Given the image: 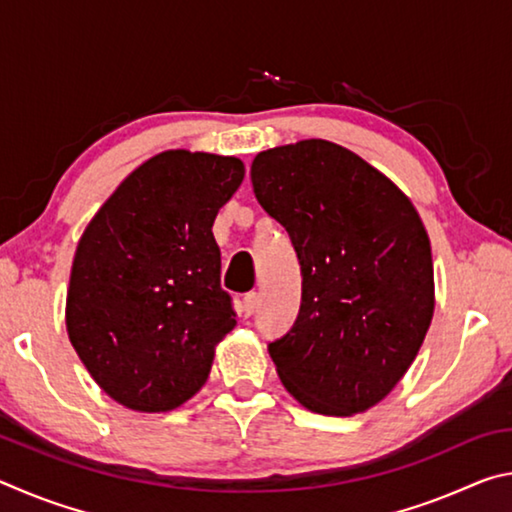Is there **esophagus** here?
<instances>
[{"mask_svg":"<svg viewBox=\"0 0 512 512\" xmlns=\"http://www.w3.org/2000/svg\"><path fill=\"white\" fill-rule=\"evenodd\" d=\"M257 305H259V296L255 291H250L244 296V302H241V311H244V316H253L257 311Z\"/></svg>","mask_w":512,"mask_h":512,"instance_id":"esophagus-1","label":"esophagus"}]
</instances>
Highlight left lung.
Returning <instances> with one entry per match:
<instances>
[{"instance_id": "1", "label": "left lung", "mask_w": 512, "mask_h": 512, "mask_svg": "<svg viewBox=\"0 0 512 512\" xmlns=\"http://www.w3.org/2000/svg\"><path fill=\"white\" fill-rule=\"evenodd\" d=\"M250 180L302 273L296 323L268 343L277 375L314 413L368 411L404 377L431 325L420 214L384 173L327 140L257 153Z\"/></svg>"}]
</instances>
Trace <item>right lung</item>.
I'll return each instance as SVG.
<instances>
[{
    "mask_svg": "<svg viewBox=\"0 0 512 512\" xmlns=\"http://www.w3.org/2000/svg\"><path fill=\"white\" fill-rule=\"evenodd\" d=\"M241 180L239 158L164 151L85 228L69 275L67 334L92 379L126 409L185 404L237 325L212 225Z\"/></svg>",
    "mask_w": 512,
    "mask_h": 512,
    "instance_id": "obj_1",
    "label": "right lung"
}]
</instances>
